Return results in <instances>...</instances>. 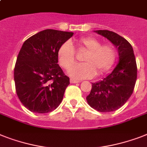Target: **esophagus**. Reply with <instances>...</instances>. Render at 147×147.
Wrapping results in <instances>:
<instances>
[{
  "instance_id": "34e87169",
  "label": "esophagus",
  "mask_w": 147,
  "mask_h": 147,
  "mask_svg": "<svg viewBox=\"0 0 147 147\" xmlns=\"http://www.w3.org/2000/svg\"><path fill=\"white\" fill-rule=\"evenodd\" d=\"M78 81H76V80H74L72 79V78H71L70 79V83H71V84H75V83H78Z\"/></svg>"
}]
</instances>
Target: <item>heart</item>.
Masks as SVG:
<instances>
[{
  "label": "heart",
  "mask_w": 147,
  "mask_h": 147,
  "mask_svg": "<svg viewBox=\"0 0 147 147\" xmlns=\"http://www.w3.org/2000/svg\"><path fill=\"white\" fill-rule=\"evenodd\" d=\"M76 46L86 53L82 57V63L73 65L76 61V53L70 42L63 43L58 51L60 65L76 79H85L99 76L108 71L115 63L117 52L112 45H102L100 40L94 37H84L75 42Z\"/></svg>",
  "instance_id": "heart-1"
}]
</instances>
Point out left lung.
<instances>
[{"label":"left lung","mask_w":147,"mask_h":147,"mask_svg":"<svg viewBox=\"0 0 147 147\" xmlns=\"http://www.w3.org/2000/svg\"><path fill=\"white\" fill-rule=\"evenodd\" d=\"M118 48L119 64L102 81L93 83L87 101L100 113H109L121 108L133 94L137 80V63L133 48L123 37L108 30H97Z\"/></svg>","instance_id":"1"}]
</instances>
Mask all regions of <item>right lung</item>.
Masks as SVG:
<instances>
[{"label": "right lung", "mask_w": 147, "mask_h": 147, "mask_svg": "<svg viewBox=\"0 0 147 147\" xmlns=\"http://www.w3.org/2000/svg\"><path fill=\"white\" fill-rule=\"evenodd\" d=\"M73 32L46 29L24 42L14 68L16 92L29 111L47 113L59 107L69 78L58 64V51Z\"/></svg>", "instance_id": "1"}]
</instances>
